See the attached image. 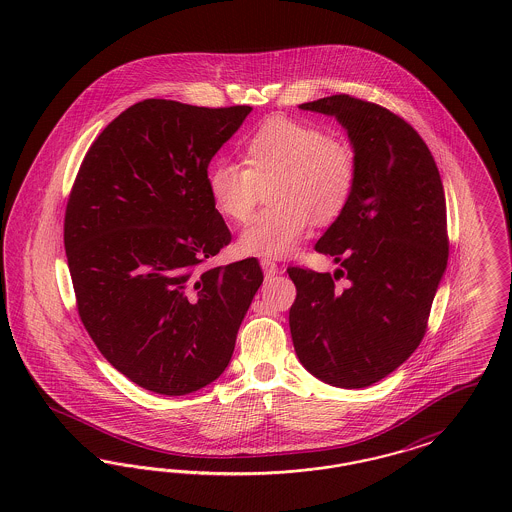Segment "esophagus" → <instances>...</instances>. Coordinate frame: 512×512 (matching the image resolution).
<instances>
[{"label":"esophagus","instance_id":"34e87169","mask_svg":"<svg viewBox=\"0 0 512 512\" xmlns=\"http://www.w3.org/2000/svg\"><path fill=\"white\" fill-rule=\"evenodd\" d=\"M261 267H263V272H265L267 278H272V276H276L280 272V267L274 261H270V259H263Z\"/></svg>","mask_w":512,"mask_h":512}]
</instances>
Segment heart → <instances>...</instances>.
I'll return each instance as SVG.
<instances>
[{
  "label": "heart",
  "instance_id": "b5f03b06",
  "mask_svg": "<svg viewBox=\"0 0 512 512\" xmlns=\"http://www.w3.org/2000/svg\"><path fill=\"white\" fill-rule=\"evenodd\" d=\"M242 165L217 163L207 190L224 219H251L261 188L274 203L259 213L240 238L247 255H290L309 234L313 219L332 222L347 209L359 178L357 149L349 138L318 124L272 117L245 138Z\"/></svg>",
  "mask_w": 512,
  "mask_h": 512
}]
</instances>
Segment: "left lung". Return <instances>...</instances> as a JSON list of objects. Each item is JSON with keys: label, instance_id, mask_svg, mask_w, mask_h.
Wrapping results in <instances>:
<instances>
[{"label": "left lung", "instance_id": "left-lung-1", "mask_svg": "<svg viewBox=\"0 0 512 512\" xmlns=\"http://www.w3.org/2000/svg\"><path fill=\"white\" fill-rule=\"evenodd\" d=\"M334 115L357 149L347 209L315 249L340 270L290 267L295 353L318 380L357 390L403 365L426 334L447 267L449 236L438 165L424 140L390 109L338 94L299 105ZM350 282L341 291L335 280Z\"/></svg>", "mask_w": 512, "mask_h": 512}]
</instances>
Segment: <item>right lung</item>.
Here are the masks:
<instances>
[{
	"label": "right lung",
	"instance_id": "right-lung-1",
	"mask_svg": "<svg viewBox=\"0 0 512 512\" xmlns=\"http://www.w3.org/2000/svg\"><path fill=\"white\" fill-rule=\"evenodd\" d=\"M249 113L138 101L105 126L74 178L63 240L78 317L144 390L186 395L217 380L263 284L255 257L203 268L232 242L207 167Z\"/></svg>",
	"mask_w": 512,
	"mask_h": 512
}]
</instances>
